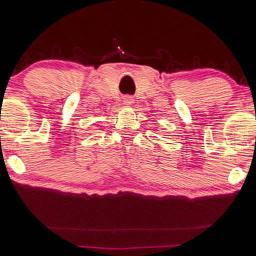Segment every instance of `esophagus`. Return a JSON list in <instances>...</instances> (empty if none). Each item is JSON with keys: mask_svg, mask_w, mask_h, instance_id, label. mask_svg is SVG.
Masks as SVG:
<instances>
[{"mask_svg": "<svg viewBox=\"0 0 256 256\" xmlns=\"http://www.w3.org/2000/svg\"><path fill=\"white\" fill-rule=\"evenodd\" d=\"M122 101H124L125 104H134V98H132L131 96H125V98H122Z\"/></svg>", "mask_w": 256, "mask_h": 256, "instance_id": "esophagus-1", "label": "esophagus"}]
</instances>
